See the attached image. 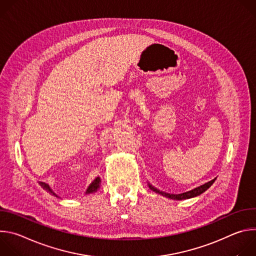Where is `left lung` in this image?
<instances>
[{
	"instance_id": "obj_1",
	"label": "left lung",
	"mask_w": 256,
	"mask_h": 256,
	"mask_svg": "<svg viewBox=\"0 0 256 256\" xmlns=\"http://www.w3.org/2000/svg\"><path fill=\"white\" fill-rule=\"evenodd\" d=\"M214 180H216V179H212V180L206 182V184H204V186H200V188H194V190H190V192H184V194H170L162 192L158 190L157 188H153V186H150V184H149V188H150L152 190H154V192H158V194H162V196H166V198H172V200H186V198H190L200 196V194H202L204 192H206V190L214 184Z\"/></svg>"
}]
</instances>
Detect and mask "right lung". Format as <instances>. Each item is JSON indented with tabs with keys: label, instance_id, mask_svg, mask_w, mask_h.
Returning a JSON list of instances; mask_svg holds the SVG:
<instances>
[{
	"label": "right lung",
	"instance_id": "right-lung-1",
	"mask_svg": "<svg viewBox=\"0 0 256 256\" xmlns=\"http://www.w3.org/2000/svg\"><path fill=\"white\" fill-rule=\"evenodd\" d=\"M40 184L42 186V188H44L46 190H48L50 194H52V196H56V194L50 190V188L48 186V184H44V182H40ZM100 184H101V180H100L99 177H97V178L92 182V184L89 186V188H88L86 194H93V192H97L98 188H100Z\"/></svg>",
	"mask_w": 256,
	"mask_h": 256
}]
</instances>
